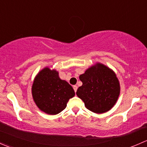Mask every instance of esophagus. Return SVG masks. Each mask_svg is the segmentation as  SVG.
I'll return each instance as SVG.
<instances>
[{
  "label": "esophagus",
  "instance_id": "obj_1",
  "mask_svg": "<svg viewBox=\"0 0 147 147\" xmlns=\"http://www.w3.org/2000/svg\"><path fill=\"white\" fill-rule=\"evenodd\" d=\"M73 89H74V90H75V92H77V90H78V86L74 85V86H73Z\"/></svg>",
  "mask_w": 147,
  "mask_h": 147
}]
</instances>
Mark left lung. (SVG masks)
Segmentation results:
<instances>
[{"mask_svg":"<svg viewBox=\"0 0 147 147\" xmlns=\"http://www.w3.org/2000/svg\"><path fill=\"white\" fill-rule=\"evenodd\" d=\"M82 85L77 95L82 100L89 110L94 113L109 111L116 103L120 87L115 72L104 65L97 63L80 76Z\"/></svg>","mask_w":147,"mask_h":147,"instance_id":"left-lung-1","label":"left lung"}]
</instances>
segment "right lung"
<instances>
[{
	"label": "right lung",
	"instance_id": "1",
	"mask_svg": "<svg viewBox=\"0 0 147 147\" xmlns=\"http://www.w3.org/2000/svg\"><path fill=\"white\" fill-rule=\"evenodd\" d=\"M32 94L39 109L49 115H57L64 110L68 100L75 94L72 86L60 79L57 71L47 67L35 78Z\"/></svg>",
	"mask_w": 147,
	"mask_h": 147
}]
</instances>
